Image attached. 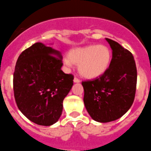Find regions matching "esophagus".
<instances>
[{
    "mask_svg": "<svg viewBox=\"0 0 151 151\" xmlns=\"http://www.w3.org/2000/svg\"><path fill=\"white\" fill-rule=\"evenodd\" d=\"M74 83H79V82H80V79L77 78V77H74Z\"/></svg>",
    "mask_w": 151,
    "mask_h": 151,
    "instance_id": "obj_1",
    "label": "esophagus"
}]
</instances>
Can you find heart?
<instances>
[{
	"label": "heart",
	"mask_w": 151,
	"mask_h": 151,
	"mask_svg": "<svg viewBox=\"0 0 151 151\" xmlns=\"http://www.w3.org/2000/svg\"><path fill=\"white\" fill-rule=\"evenodd\" d=\"M111 52L108 47L103 45H89L81 48L73 49L68 54L64 62L78 65L81 76L87 79L99 77L109 67Z\"/></svg>",
	"instance_id": "b5f03b06"
}]
</instances>
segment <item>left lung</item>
Listing matches in <instances>:
<instances>
[{
  "label": "left lung",
  "instance_id": "8db88e82",
  "mask_svg": "<svg viewBox=\"0 0 151 151\" xmlns=\"http://www.w3.org/2000/svg\"><path fill=\"white\" fill-rule=\"evenodd\" d=\"M112 59L105 72L82 81L83 101L89 114L100 123L114 121L131 108L135 99L137 68L132 54L114 40L106 38Z\"/></svg>",
  "mask_w": 151,
  "mask_h": 151
}]
</instances>
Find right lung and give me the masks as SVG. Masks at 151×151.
<instances>
[{"label":"right lung","mask_w":151,"mask_h":151,"mask_svg":"<svg viewBox=\"0 0 151 151\" xmlns=\"http://www.w3.org/2000/svg\"><path fill=\"white\" fill-rule=\"evenodd\" d=\"M62 65L60 52L42 43L28 47L17 59L15 100L20 111L36 124L51 126L62 114L63 100L74 84V75L65 74Z\"/></svg>","instance_id":"1"}]
</instances>
